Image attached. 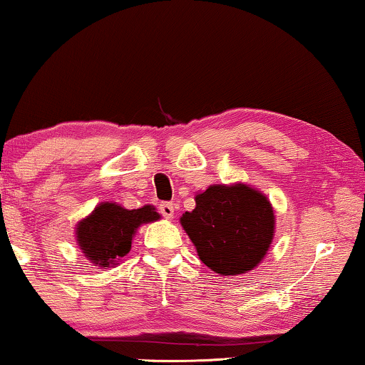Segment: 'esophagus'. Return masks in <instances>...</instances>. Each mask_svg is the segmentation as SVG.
<instances>
[{
	"instance_id": "1",
	"label": "esophagus",
	"mask_w": 365,
	"mask_h": 365,
	"mask_svg": "<svg viewBox=\"0 0 365 365\" xmlns=\"http://www.w3.org/2000/svg\"><path fill=\"white\" fill-rule=\"evenodd\" d=\"M160 214L165 217V219H172L175 215V207L172 202H163V204H160Z\"/></svg>"
}]
</instances>
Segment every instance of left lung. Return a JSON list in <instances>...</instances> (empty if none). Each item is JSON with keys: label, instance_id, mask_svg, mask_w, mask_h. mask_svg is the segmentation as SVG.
Wrapping results in <instances>:
<instances>
[{"label": "left lung", "instance_id": "left-lung-1", "mask_svg": "<svg viewBox=\"0 0 365 365\" xmlns=\"http://www.w3.org/2000/svg\"><path fill=\"white\" fill-rule=\"evenodd\" d=\"M198 257L220 276L251 271L262 261L274 236L273 207L256 188L210 185L195 197V209L180 219Z\"/></svg>", "mask_w": 365, "mask_h": 365}]
</instances>
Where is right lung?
Returning a JSON list of instances; mask_svg holds the SVG:
<instances>
[{"mask_svg":"<svg viewBox=\"0 0 365 365\" xmlns=\"http://www.w3.org/2000/svg\"><path fill=\"white\" fill-rule=\"evenodd\" d=\"M158 219L153 205L128 210L114 202H103L77 224V246L94 266L106 269L128 255L140 225Z\"/></svg>","mask_w":365,"mask_h":365,"instance_id":"1","label":"right lung"}]
</instances>
